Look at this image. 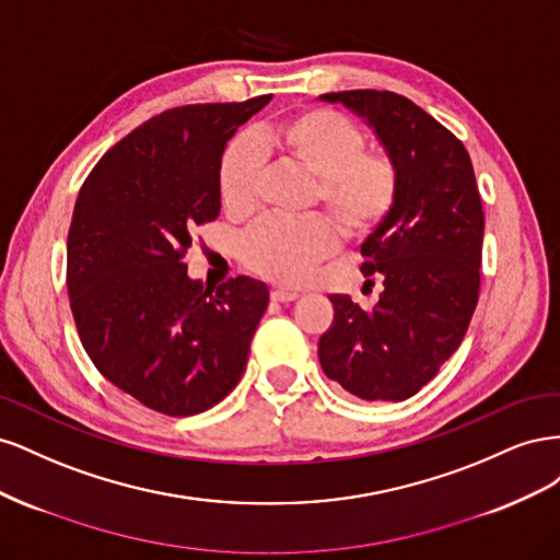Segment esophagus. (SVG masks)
<instances>
[{
	"label": "esophagus",
	"mask_w": 560,
	"mask_h": 560,
	"mask_svg": "<svg viewBox=\"0 0 560 560\" xmlns=\"http://www.w3.org/2000/svg\"><path fill=\"white\" fill-rule=\"evenodd\" d=\"M270 299H273L276 303H292L299 299V294L290 292V290H273L270 292Z\"/></svg>",
	"instance_id": "34e87169"
}]
</instances>
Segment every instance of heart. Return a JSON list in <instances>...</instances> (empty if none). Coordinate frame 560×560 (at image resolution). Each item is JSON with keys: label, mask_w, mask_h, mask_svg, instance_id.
<instances>
[{"label": "heart", "mask_w": 560, "mask_h": 560, "mask_svg": "<svg viewBox=\"0 0 560 560\" xmlns=\"http://www.w3.org/2000/svg\"><path fill=\"white\" fill-rule=\"evenodd\" d=\"M264 144L287 165L315 177L311 206H322L348 238H364L395 212L401 196L397 161L385 149L366 147L358 121L331 107H306L273 124ZM264 156L249 138H235L219 165V196L233 219L259 208ZM338 245L336 229L322 217L296 222L266 219L241 243V261L270 282L294 287Z\"/></svg>", "instance_id": "b5f03b06"}]
</instances>
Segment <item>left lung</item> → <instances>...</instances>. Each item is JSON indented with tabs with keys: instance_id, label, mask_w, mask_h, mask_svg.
I'll return each instance as SVG.
<instances>
[{
	"instance_id": "1",
	"label": "left lung",
	"mask_w": 560,
	"mask_h": 560,
	"mask_svg": "<svg viewBox=\"0 0 560 560\" xmlns=\"http://www.w3.org/2000/svg\"><path fill=\"white\" fill-rule=\"evenodd\" d=\"M376 130L399 165L395 212L362 245V273L383 280L371 311L331 294L319 364L350 395L401 401L428 385L463 343L479 301L483 208L465 144L409 97L393 91L322 95Z\"/></svg>"
}]
</instances>
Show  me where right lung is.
Listing matches in <instances>:
<instances>
[{"label":"right lung","instance_id":"obj_1","mask_svg":"<svg viewBox=\"0 0 560 560\" xmlns=\"http://www.w3.org/2000/svg\"><path fill=\"white\" fill-rule=\"evenodd\" d=\"M270 95L186 105L149 118L95 163L67 233V292L83 350L147 409L196 416L238 385L268 287L214 292L182 261L222 208L226 142Z\"/></svg>","mask_w":560,"mask_h":560}]
</instances>
